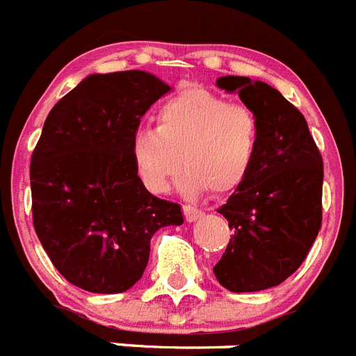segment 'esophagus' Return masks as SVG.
Segmentation results:
<instances>
[{
  "instance_id": "esophagus-1",
  "label": "esophagus",
  "mask_w": 356,
  "mask_h": 356,
  "mask_svg": "<svg viewBox=\"0 0 356 356\" xmlns=\"http://www.w3.org/2000/svg\"><path fill=\"white\" fill-rule=\"evenodd\" d=\"M183 211H184V217H186L188 222H193V220L201 219L202 215H204V211L199 210V208H195V206H190V204H184Z\"/></svg>"
}]
</instances>
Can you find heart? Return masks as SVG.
<instances>
[{"mask_svg":"<svg viewBox=\"0 0 356 356\" xmlns=\"http://www.w3.org/2000/svg\"><path fill=\"white\" fill-rule=\"evenodd\" d=\"M155 121V130L141 128L132 141L134 163L150 192H168L181 159L186 170L179 188L186 195L208 188L234 192L255 166L261 121L246 104L188 86L161 104Z\"/></svg>","mask_w":356,"mask_h":356,"instance_id":"heart-1","label":"heart"}]
</instances>
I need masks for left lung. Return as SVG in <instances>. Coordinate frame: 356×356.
<instances>
[{
  "label": "left lung",
  "mask_w": 356,
  "mask_h": 356,
  "mask_svg": "<svg viewBox=\"0 0 356 356\" xmlns=\"http://www.w3.org/2000/svg\"><path fill=\"white\" fill-rule=\"evenodd\" d=\"M217 86L237 92L261 121L255 166L219 213L234 235L213 273L234 293L261 291L298 270L322 224V155L304 115L268 83L224 76Z\"/></svg>",
  "instance_id": "obj_1"
}]
</instances>
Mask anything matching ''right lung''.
<instances>
[{"label": "right lung", "instance_id": "add662e5", "mask_svg": "<svg viewBox=\"0 0 356 356\" xmlns=\"http://www.w3.org/2000/svg\"><path fill=\"white\" fill-rule=\"evenodd\" d=\"M172 90L143 70L90 74L50 110L31 163L32 220L56 270L92 293H122L145 273L150 241L184 222L152 195L132 141L141 118Z\"/></svg>", "mask_w": 356, "mask_h": 356}]
</instances>
